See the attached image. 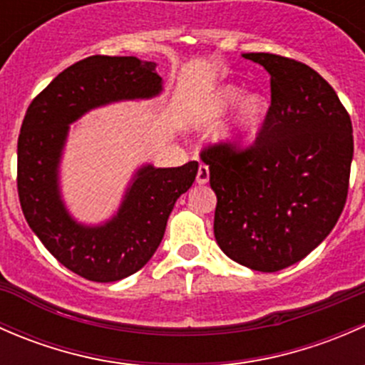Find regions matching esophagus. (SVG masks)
Here are the masks:
<instances>
[{
  "mask_svg": "<svg viewBox=\"0 0 365 365\" xmlns=\"http://www.w3.org/2000/svg\"><path fill=\"white\" fill-rule=\"evenodd\" d=\"M208 180H210V169H208V165L200 164V168H197L196 182L200 183V185H205V183L208 182Z\"/></svg>",
  "mask_w": 365,
  "mask_h": 365,
  "instance_id": "obj_1",
  "label": "esophagus"
}]
</instances>
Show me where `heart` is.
I'll return each instance as SVG.
<instances>
[{"label":"heart","mask_w":365,"mask_h":365,"mask_svg":"<svg viewBox=\"0 0 365 365\" xmlns=\"http://www.w3.org/2000/svg\"><path fill=\"white\" fill-rule=\"evenodd\" d=\"M242 95H244V90L237 86H224L210 98L208 108H206V113L208 116L215 118L220 116L231 109L233 106H237L240 102ZM268 104L264 101V97L261 95H251V97L245 98L242 102L240 109H238L237 118H235L233 130L238 132V134H244V132H251L257 125L261 123L263 116L267 114Z\"/></svg>","instance_id":"heart-1"}]
</instances>
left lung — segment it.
<instances>
[{
    "label": "left lung",
    "mask_w": 365,
    "mask_h": 365,
    "mask_svg": "<svg viewBox=\"0 0 365 365\" xmlns=\"http://www.w3.org/2000/svg\"><path fill=\"white\" fill-rule=\"evenodd\" d=\"M270 73V108L251 145L201 150L217 206L213 233L226 256L277 272L318 247L346 205L353 159L349 114L316 70L249 53Z\"/></svg>",
    "instance_id": "1"
}]
</instances>
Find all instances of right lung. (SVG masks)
<instances>
[{"label":"right lung","mask_w":365,"mask_h":365,"mask_svg":"<svg viewBox=\"0 0 365 365\" xmlns=\"http://www.w3.org/2000/svg\"><path fill=\"white\" fill-rule=\"evenodd\" d=\"M155 67L134 56L84 58L33 98L21 125L17 192L26 222L63 267L88 281L114 282L141 270L160 245L176 200L196 180V160L180 168L145 165L116 217L97 227L77 224L61 203L58 162L68 123L109 102L159 95Z\"/></svg>","instance_id":"right-lung-1"}]
</instances>
